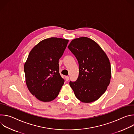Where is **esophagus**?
<instances>
[{
  "mask_svg": "<svg viewBox=\"0 0 134 134\" xmlns=\"http://www.w3.org/2000/svg\"><path fill=\"white\" fill-rule=\"evenodd\" d=\"M69 79V78L68 76H65V80H66V81L67 82L68 81Z\"/></svg>",
  "mask_w": 134,
  "mask_h": 134,
  "instance_id": "1",
  "label": "esophagus"
}]
</instances>
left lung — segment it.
<instances>
[{
  "mask_svg": "<svg viewBox=\"0 0 134 134\" xmlns=\"http://www.w3.org/2000/svg\"><path fill=\"white\" fill-rule=\"evenodd\" d=\"M68 48L79 64V76L69 85L76 97L84 103L98 100L110 83L111 69L105 52L94 40L87 37L72 40Z\"/></svg>",
  "mask_w": 134,
  "mask_h": 134,
  "instance_id": "1",
  "label": "left lung"
}]
</instances>
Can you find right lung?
<instances>
[{"mask_svg":"<svg viewBox=\"0 0 134 134\" xmlns=\"http://www.w3.org/2000/svg\"><path fill=\"white\" fill-rule=\"evenodd\" d=\"M68 41L50 37L38 43L29 53L24 66L26 84L30 93L41 101L55 99L64 85L58 63Z\"/></svg>","mask_w":134,"mask_h":134,"instance_id":"right-lung-1","label":"right lung"}]
</instances>
